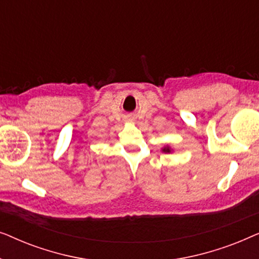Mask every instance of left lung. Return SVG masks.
<instances>
[{
	"instance_id": "obj_1",
	"label": "left lung",
	"mask_w": 259,
	"mask_h": 259,
	"mask_svg": "<svg viewBox=\"0 0 259 259\" xmlns=\"http://www.w3.org/2000/svg\"><path fill=\"white\" fill-rule=\"evenodd\" d=\"M162 151H164V152H166V153H169V152H171V150H169V148H168V147H165V148H164V150H162Z\"/></svg>"
}]
</instances>
